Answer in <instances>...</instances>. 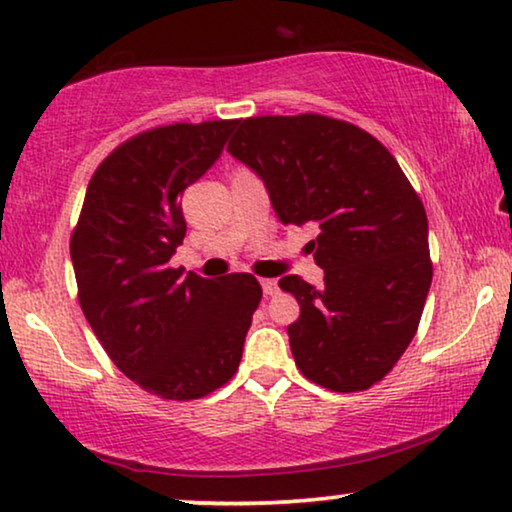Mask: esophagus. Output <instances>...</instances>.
Masks as SVG:
<instances>
[{"label":"esophagus","instance_id":"obj_1","mask_svg":"<svg viewBox=\"0 0 512 512\" xmlns=\"http://www.w3.org/2000/svg\"><path fill=\"white\" fill-rule=\"evenodd\" d=\"M262 290L267 297H274L278 292V283L274 281V278H262Z\"/></svg>","mask_w":512,"mask_h":512}]
</instances>
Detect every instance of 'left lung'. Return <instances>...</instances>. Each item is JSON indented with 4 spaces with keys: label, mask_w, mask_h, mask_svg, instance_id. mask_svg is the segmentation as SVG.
Listing matches in <instances>:
<instances>
[{
    "label": "left lung",
    "mask_w": 512,
    "mask_h": 512,
    "mask_svg": "<svg viewBox=\"0 0 512 512\" xmlns=\"http://www.w3.org/2000/svg\"><path fill=\"white\" fill-rule=\"evenodd\" d=\"M227 152L262 177L278 220L320 229L306 248L323 288L278 281L299 304L297 367L337 393L377 384L417 335L433 281L426 210L403 168L363 128L323 114L241 119Z\"/></svg>",
    "instance_id": "1"
}]
</instances>
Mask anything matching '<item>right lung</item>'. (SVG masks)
Instances as JSON below:
<instances>
[{"mask_svg": "<svg viewBox=\"0 0 512 512\" xmlns=\"http://www.w3.org/2000/svg\"><path fill=\"white\" fill-rule=\"evenodd\" d=\"M236 121L170 124L119 145L88 182L70 238L81 311L112 363L147 393L196 400L238 370L255 276L170 267L187 234L180 196L220 159Z\"/></svg>", "mask_w": 512, "mask_h": 512, "instance_id": "obj_1", "label": "right lung"}]
</instances>
